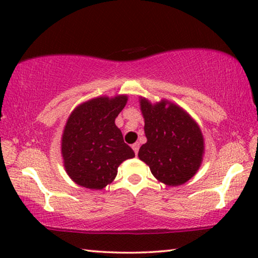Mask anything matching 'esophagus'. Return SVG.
Instances as JSON below:
<instances>
[{
  "label": "esophagus",
  "mask_w": 258,
  "mask_h": 258,
  "mask_svg": "<svg viewBox=\"0 0 258 258\" xmlns=\"http://www.w3.org/2000/svg\"><path fill=\"white\" fill-rule=\"evenodd\" d=\"M132 148H133V150L135 151V154L137 155V153H139V149H140V143H134Z\"/></svg>",
  "instance_id": "esophagus-1"
}]
</instances>
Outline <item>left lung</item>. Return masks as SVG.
<instances>
[{
  "instance_id": "obj_1",
  "label": "left lung",
  "mask_w": 258,
  "mask_h": 258,
  "mask_svg": "<svg viewBox=\"0 0 258 258\" xmlns=\"http://www.w3.org/2000/svg\"><path fill=\"white\" fill-rule=\"evenodd\" d=\"M147 143L139 157L158 182L177 186L194 177L203 162L204 139L197 122L168 100L156 103L140 97Z\"/></svg>"
}]
</instances>
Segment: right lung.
Returning <instances> with one entry per match:
<instances>
[{"instance_id": "1", "label": "right lung", "mask_w": 258, "mask_h": 258, "mask_svg": "<svg viewBox=\"0 0 258 258\" xmlns=\"http://www.w3.org/2000/svg\"><path fill=\"white\" fill-rule=\"evenodd\" d=\"M128 96H98L88 100L69 115L61 139L67 174L76 184L102 190L114 181L122 162L135 157L115 124Z\"/></svg>"}]
</instances>
